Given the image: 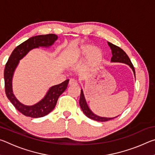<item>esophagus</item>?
I'll use <instances>...</instances> for the list:
<instances>
[{
    "label": "esophagus",
    "instance_id": "esophagus-1",
    "mask_svg": "<svg viewBox=\"0 0 155 155\" xmlns=\"http://www.w3.org/2000/svg\"><path fill=\"white\" fill-rule=\"evenodd\" d=\"M77 81L75 79H73V78H71V79L69 81V85L70 86H75V85H77Z\"/></svg>",
    "mask_w": 155,
    "mask_h": 155
}]
</instances>
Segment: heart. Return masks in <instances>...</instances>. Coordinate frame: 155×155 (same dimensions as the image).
<instances>
[{
  "label": "heart",
  "instance_id": "b5f03b06",
  "mask_svg": "<svg viewBox=\"0 0 155 155\" xmlns=\"http://www.w3.org/2000/svg\"><path fill=\"white\" fill-rule=\"evenodd\" d=\"M87 54L86 62L89 66L91 67L98 65L103 58V53L101 50L97 47L93 48V46L91 44H85L81 46L77 52V58H83Z\"/></svg>",
  "mask_w": 155,
  "mask_h": 155
}]
</instances>
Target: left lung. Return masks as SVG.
I'll list each match as a JSON object with an SVG mask.
<instances>
[{
	"label": "left lung",
	"instance_id": "8db88e82",
	"mask_svg": "<svg viewBox=\"0 0 155 155\" xmlns=\"http://www.w3.org/2000/svg\"><path fill=\"white\" fill-rule=\"evenodd\" d=\"M107 44H108L111 50V53H112V57L111 59V62L112 63H122V64H125L128 65L131 69H132L133 74H134L135 78V68L133 67V65L131 63L129 57H128L127 53L123 51L122 48H120V47L117 46L107 41ZM79 104L81 106V108L83 111L84 114H85L86 116L88 117L91 120H96V121L98 122H107L109 121L110 120L114 119L117 116H115L114 117H101L98 116V115H96L95 114L91 111V110L90 109L88 104L87 103V101H86V99L85 98V95H84L83 90V89H81V96H80V101H79Z\"/></svg>",
	"mask_w": 155,
	"mask_h": 155
}]
</instances>
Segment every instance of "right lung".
<instances>
[{
    "instance_id": "right-lung-1",
    "label": "right lung",
    "mask_w": 155,
    "mask_h": 155,
    "mask_svg": "<svg viewBox=\"0 0 155 155\" xmlns=\"http://www.w3.org/2000/svg\"><path fill=\"white\" fill-rule=\"evenodd\" d=\"M57 39L58 36L54 34L31 37L14 50L9 57L8 61L5 65L4 79L7 97L21 114L27 117L38 118L45 116L51 112L55 107L60 95L66 90L69 79L65 80L59 85H53L50 87L44 98L37 103L33 105H25L18 101L13 92L12 81L15 70L19 64L20 60L24 58L31 50L39 48L40 47L50 48L57 40Z\"/></svg>"
}]
</instances>
